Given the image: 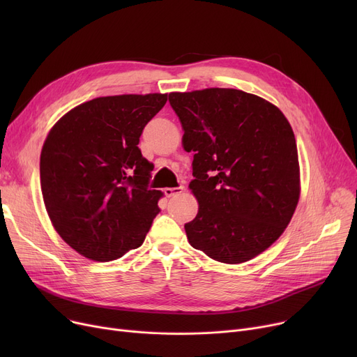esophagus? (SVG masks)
Instances as JSON below:
<instances>
[{
	"label": "esophagus",
	"mask_w": 357,
	"mask_h": 357,
	"mask_svg": "<svg viewBox=\"0 0 357 357\" xmlns=\"http://www.w3.org/2000/svg\"><path fill=\"white\" fill-rule=\"evenodd\" d=\"M183 190H185L183 186L179 185V186H176V188H165V190H163V194H165L167 198H171V197H175V195H178V194H182Z\"/></svg>",
	"instance_id": "esophagus-1"
}]
</instances>
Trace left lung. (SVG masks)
Returning <instances> with one entry per match:
<instances>
[{
    "label": "left lung",
    "instance_id": "1",
    "mask_svg": "<svg viewBox=\"0 0 357 357\" xmlns=\"http://www.w3.org/2000/svg\"><path fill=\"white\" fill-rule=\"evenodd\" d=\"M169 102L185 150L195 152L190 188L199 208L185 224L190 245L230 265L265 252L299 199L298 150L282 111L230 88L172 92Z\"/></svg>",
    "mask_w": 357,
    "mask_h": 357
}]
</instances>
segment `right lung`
<instances>
[{"mask_svg":"<svg viewBox=\"0 0 357 357\" xmlns=\"http://www.w3.org/2000/svg\"><path fill=\"white\" fill-rule=\"evenodd\" d=\"M167 93L100 97L53 126L40 155L43 201L54 230L79 255L116 260L142 246L160 191L139 142Z\"/></svg>","mask_w":357,"mask_h":357,"instance_id":"obj_1","label":"right lung"}]
</instances>
